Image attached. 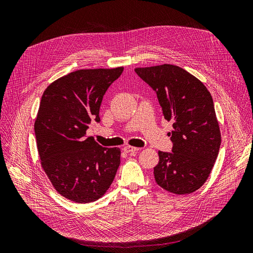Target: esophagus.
I'll list each match as a JSON object with an SVG mask.
<instances>
[{
    "instance_id": "esophagus-1",
    "label": "esophagus",
    "mask_w": 253,
    "mask_h": 253,
    "mask_svg": "<svg viewBox=\"0 0 253 253\" xmlns=\"http://www.w3.org/2000/svg\"><path fill=\"white\" fill-rule=\"evenodd\" d=\"M139 149L138 148H135V147H131V145H126V147L124 148V151L126 153H134L137 152Z\"/></svg>"
}]
</instances>
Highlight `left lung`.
<instances>
[{"mask_svg":"<svg viewBox=\"0 0 253 253\" xmlns=\"http://www.w3.org/2000/svg\"><path fill=\"white\" fill-rule=\"evenodd\" d=\"M157 95L169 133L172 152H158L154 168L157 185L174 194H190L208 179L220 147V132L213 99L204 84L183 68L163 64L135 68Z\"/></svg>","mask_w":253,"mask_h":253,"instance_id":"obj_1","label":"left lung"}]
</instances>
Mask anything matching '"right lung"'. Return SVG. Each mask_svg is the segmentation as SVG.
<instances>
[{"mask_svg":"<svg viewBox=\"0 0 253 253\" xmlns=\"http://www.w3.org/2000/svg\"><path fill=\"white\" fill-rule=\"evenodd\" d=\"M124 67L79 70L52 82L44 90L35 122L43 170L57 192L79 204L100 198L120 165L118 148H103L86 129L100 122L105 91Z\"/></svg>","mask_w":253,"mask_h":253,"instance_id":"obj_1","label":"right lung"}]
</instances>
